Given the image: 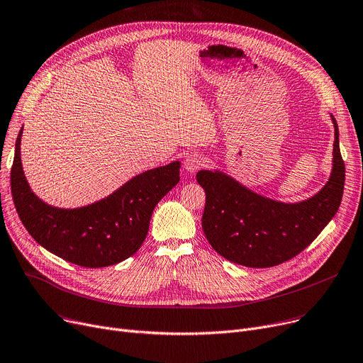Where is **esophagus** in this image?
<instances>
[{
  "label": "esophagus",
  "instance_id": "34e87169",
  "mask_svg": "<svg viewBox=\"0 0 363 363\" xmlns=\"http://www.w3.org/2000/svg\"><path fill=\"white\" fill-rule=\"evenodd\" d=\"M206 160L200 155H188L184 160V167L188 174H196L199 169L204 166Z\"/></svg>",
  "mask_w": 363,
  "mask_h": 363
}]
</instances>
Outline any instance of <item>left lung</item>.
<instances>
[{"label": "left lung", "mask_w": 363, "mask_h": 363, "mask_svg": "<svg viewBox=\"0 0 363 363\" xmlns=\"http://www.w3.org/2000/svg\"><path fill=\"white\" fill-rule=\"evenodd\" d=\"M334 123L333 172L318 194L301 203L259 196L219 170H200L206 193L203 231L213 249L237 264L271 268L303 252L335 216L345 189L346 167Z\"/></svg>", "instance_id": "obj_1"}]
</instances>
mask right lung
<instances>
[{
  "label": "right lung",
  "instance_id": "add662e5",
  "mask_svg": "<svg viewBox=\"0 0 363 363\" xmlns=\"http://www.w3.org/2000/svg\"><path fill=\"white\" fill-rule=\"evenodd\" d=\"M21 140L22 129L10 178L17 215L38 244L84 268H104L137 253L156 204L179 182L181 163L172 162L133 177L97 203L52 207L30 191L21 162Z\"/></svg>",
  "mask_w": 363,
  "mask_h": 363
}]
</instances>
